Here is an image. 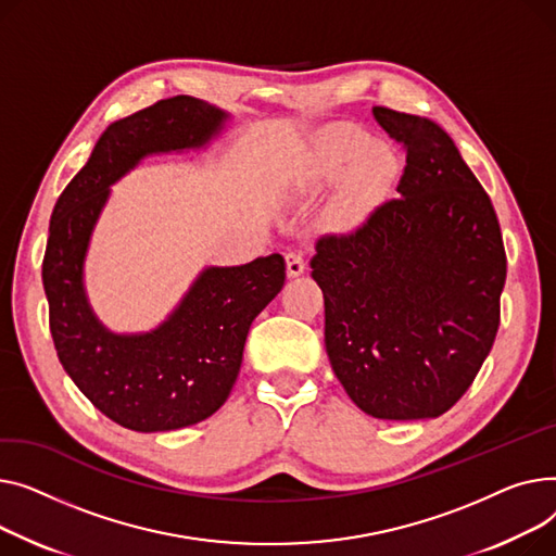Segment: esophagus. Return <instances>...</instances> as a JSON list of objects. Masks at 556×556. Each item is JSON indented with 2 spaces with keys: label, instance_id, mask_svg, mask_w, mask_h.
<instances>
[{
  "label": "esophagus",
  "instance_id": "34e87169",
  "mask_svg": "<svg viewBox=\"0 0 556 556\" xmlns=\"http://www.w3.org/2000/svg\"><path fill=\"white\" fill-rule=\"evenodd\" d=\"M285 263H287V276L289 278H296L305 271V257H303L301 251H287Z\"/></svg>",
  "mask_w": 556,
  "mask_h": 556
}]
</instances>
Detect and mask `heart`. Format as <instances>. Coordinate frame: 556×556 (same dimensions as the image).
<instances>
[{"mask_svg":"<svg viewBox=\"0 0 556 556\" xmlns=\"http://www.w3.org/2000/svg\"><path fill=\"white\" fill-rule=\"evenodd\" d=\"M352 162L355 166L348 173L341 192V208L345 213H356L370 204L395 175V156L379 146L368 148V141L362 137H330L318 150L316 173L320 179H334Z\"/></svg>","mask_w":556,"mask_h":556,"instance_id":"b5f03b06","label":"heart"}]
</instances>
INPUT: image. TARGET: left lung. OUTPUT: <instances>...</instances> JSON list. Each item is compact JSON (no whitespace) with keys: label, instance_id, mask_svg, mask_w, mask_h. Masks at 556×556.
I'll list each match as a JSON object with an SVG mask.
<instances>
[{"label":"left lung","instance_id":"obj_1","mask_svg":"<svg viewBox=\"0 0 556 556\" xmlns=\"http://www.w3.org/2000/svg\"><path fill=\"white\" fill-rule=\"evenodd\" d=\"M406 166L397 198L316 240L325 350L379 419L440 417L473 383L501 325L507 257L492 200L429 118L372 110Z\"/></svg>","mask_w":556,"mask_h":556}]
</instances>
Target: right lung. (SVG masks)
<instances>
[{
    "label": "right lung",
    "mask_w": 556,
    "mask_h": 556,
    "mask_svg": "<svg viewBox=\"0 0 556 556\" xmlns=\"http://www.w3.org/2000/svg\"><path fill=\"white\" fill-rule=\"evenodd\" d=\"M226 114L173 96L112 123L55 202L42 263L49 328L62 368L121 427L175 431L211 417L238 379L253 318L285 285L280 253L206 269L170 318L148 334L105 330L87 305L83 260L110 186L152 152L200 148Z\"/></svg>",
    "instance_id": "add662e5"
}]
</instances>
